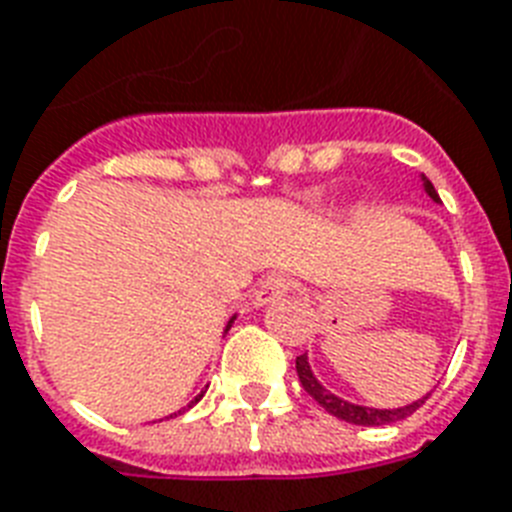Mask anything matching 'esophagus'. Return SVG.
<instances>
[{"label":"esophagus","instance_id":"1","mask_svg":"<svg viewBox=\"0 0 512 512\" xmlns=\"http://www.w3.org/2000/svg\"><path fill=\"white\" fill-rule=\"evenodd\" d=\"M289 289H292V281H289L287 276H268V279L257 287L255 305H271L273 300L287 297Z\"/></svg>","mask_w":512,"mask_h":512}]
</instances>
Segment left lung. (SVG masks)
<instances>
[{
	"label": "left lung",
	"mask_w": 512,
	"mask_h": 512,
	"mask_svg": "<svg viewBox=\"0 0 512 512\" xmlns=\"http://www.w3.org/2000/svg\"><path fill=\"white\" fill-rule=\"evenodd\" d=\"M422 188H425V193H428L430 199L436 201V204L441 201L438 199L436 188H433V183H430L425 175H422ZM295 364H297V377H300V382H303V388L308 390V396L316 398V404L324 406L329 414H335L337 420H345V422H350V425L380 428V425H390V422L404 420V417H409V414L417 412V409L425 404V398L430 396L428 393V396L417 398V401H412V404L398 406V409H372V406H361V404H353V401H345V398H340L337 393H332V390L324 388V385L316 380V374H313L311 364H308V353L297 356Z\"/></svg>",
	"instance_id": "left-lung-1"
}]
</instances>
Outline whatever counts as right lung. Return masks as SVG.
<instances>
[{"mask_svg": "<svg viewBox=\"0 0 512 512\" xmlns=\"http://www.w3.org/2000/svg\"><path fill=\"white\" fill-rule=\"evenodd\" d=\"M233 321H236V316H231V321H228V324H225V329H223V332H228V329H231V327H233ZM201 396H204V393H199V396L193 398V401H191V404H188V406H193V404H196V401H199V398H201ZM177 414H180V412H177ZM170 417H172V414H170Z\"/></svg>", "mask_w": 512, "mask_h": 512, "instance_id": "add662e5", "label": "right lung"}]
</instances>
